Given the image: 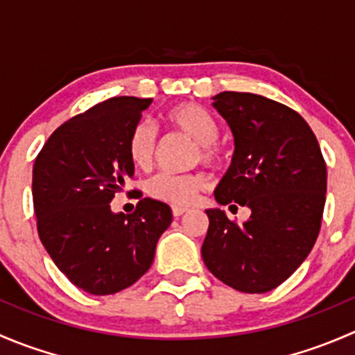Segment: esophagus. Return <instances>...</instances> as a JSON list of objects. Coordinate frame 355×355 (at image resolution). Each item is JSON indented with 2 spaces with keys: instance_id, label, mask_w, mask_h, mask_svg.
I'll return each mask as SVG.
<instances>
[{
  "instance_id": "1",
  "label": "esophagus",
  "mask_w": 355,
  "mask_h": 355,
  "mask_svg": "<svg viewBox=\"0 0 355 355\" xmlns=\"http://www.w3.org/2000/svg\"><path fill=\"white\" fill-rule=\"evenodd\" d=\"M171 213H173L175 218H178V216H182V214H184V213H187V207H178V206H175L173 209H171Z\"/></svg>"
}]
</instances>
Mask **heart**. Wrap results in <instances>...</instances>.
<instances>
[{"label":"heart","mask_w":355,"mask_h":355,"mask_svg":"<svg viewBox=\"0 0 355 355\" xmlns=\"http://www.w3.org/2000/svg\"><path fill=\"white\" fill-rule=\"evenodd\" d=\"M164 123L182 132L198 144L196 161L216 166L223 159V149L218 144V123L209 111L196 103H180L163 114ZM127 155L135 168L149 170L156 155V132L148 121H139L132 128L127 141ZM206 178L200 173H159L148 184L151 198L171 206H189L206 187Z\"/></svg>","instance_id":"1"}]
</instances>
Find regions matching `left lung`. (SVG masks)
Masks as SVG:
<instances>
[{
  "instance_id": "obj_1",
  "label": "left lung",
  "mask_w": 355,
  "mask_h": 355,
  "mask_svg": "<svg viewBox=\"0 0 355 355\" xmlns=\"http://www.w3.org/2000/svg\"><path fill=\"white\" fill-rule=\"evenodd\" d=\"M213 99L235 142L214 199L221 206H247L250 218L237 225L218 207L206 209L209 228L200 254L228 287L270 292L304 263L316 242L327 163L307 121L288 106L250 92L225 91Z\"/></svg>"
}]
</instances>
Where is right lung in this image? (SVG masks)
Here are the masks:
<instances>
[{
    "mask_svg": "<svg viewBox=\"0 0 355 355\" xmlns=\"http://www.w3.org/2000/svg\"><path fill=\"white\" fill-rule=\"evenodd\" d=\"M151 98H111L60 125L32 170L37 232L75 287L110 295L134 285L155 259L171 209L144 198L132 214L110 202L134 177L127 141Z\"/></svg>",
    "mask_w": 355,
    "mask_h": 355,
    "instance_id": "1",
    "label": "right lung"
}]
</instances>
